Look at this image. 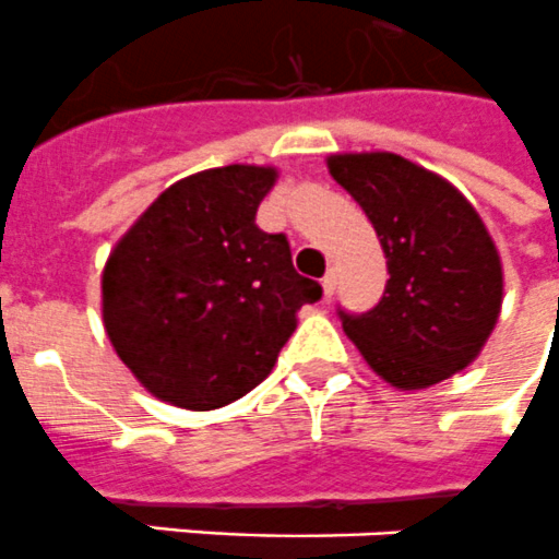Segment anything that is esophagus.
Wrapping results in <instances>:
<instances>
[{"mask_svg": "<svg viewBox=\"0 0 559 559\" xmlns=\"http://www.w3.org/2000/svg\"><path fill=\"white\" fill-rule=\"evenodd\" d=\"M323 287V298H332V293H335V272H326L321 281Z\"/></svg>", "mask_w": 559, "mask_h": 559, "instance_id": "obj_1", "label": "esophagus"}]
</instances>
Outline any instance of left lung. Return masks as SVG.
I'll return each instance as SVG.
<instances>
[{
    "instance_id": "1",
    "label": "left lung",
    "mask_w": 559,
    "mask_h": 559,
    "mask_svg": "<svg viewBox=\"0 0 559 559\" xmlns=\"http://www.w3.org/2000/svg\"><path fill=\"white\" fill-rule=\"evenodd\" d=\"M337 185L358 201L386 252L381 301L352 316L346 335L397 389H426L461 372L495 330L503 270L480 215L447 178L395 156L330 158Z\"/></svg>"
}]
</instances>
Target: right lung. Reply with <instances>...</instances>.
<instances>
[{
    "label": "right lung",
    "instance_id": "1",
    "mask_svg": "<svg viewBox=\"0 0 559 559\" xmlns=\"http://www.w3.org/2000/svg\"><path fill=\"white\" fill-rule=\"evenodd\" d=\"M272 185L275 170L252 164L181 178L107 258V337L173 406L218 409L252 392L293 335L295 312L321 298V284L295 272L287 236L255 224Z\"/></svg>",
    "mask_w": 559,
    "mask_h": 559
}]
</instances>
